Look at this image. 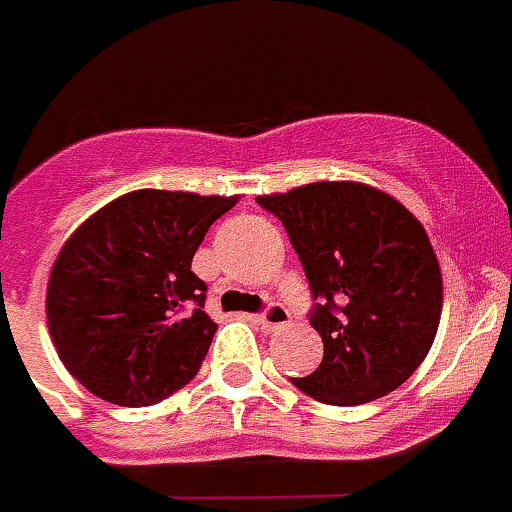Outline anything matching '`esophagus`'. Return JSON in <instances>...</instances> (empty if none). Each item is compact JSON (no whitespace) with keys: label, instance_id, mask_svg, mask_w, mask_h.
I'll list each match as a JSON object with an SVG mask.
<instances>
[{"label":"esophagus","instance_id":"obj_1","mask_svg":"<svg viewBox=\"0 0 512 512\" xmlns=\"http://www.w3.org/2000/svg\"><path fill=\"white\" fill-rule=\"evenodd\" d=\"M256 320H259V325L264 330H277L289 323V310L284 305H269Z\"/></svg>","mask_w":512,"mask_h":512}]
</instances>
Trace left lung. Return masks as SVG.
Wrapping results in <instances>:
<instances>
[{
  "label": "left lung",
  "mask_w": 512,
  "mask_h": 512,
  "mask_svg": "<svg viewBox=\"0 0 512 512\" xmlns=\"http://www.w3.org/2000/svg\"><path fill=\"white\" fill-rule=\"evenodd\" d=\"M256 202L282 220L315 297L323 361L292 382L325 405L395 392L431 351L443 305L441 266L418 217L359 182H312Z\"/></svg>",
  "instance_id": "8db88e82"
}]
</instances>
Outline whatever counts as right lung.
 <instances>
[{"label":"right lung","instance_id":"1","mask_svg":"<svg viewBox=\"0 0 512 512\" xmlns=\"http://www.w3.org/2000/svg\"><path fill=\"white\" fill-rule=\"evenodd\" d=\"M235 202L138 189L87 217L63 243L45 315L58 359L92 395L146 408L200 372L217 325L192 259Z\"/></svg>","mask_w":512,"mask_h":512}]
</instances>
